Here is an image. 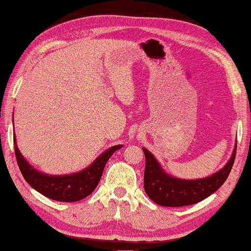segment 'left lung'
Wrapping results in <instances>:
<instances>
[{
	"mask_svg": "<svg viewBox=\"0 0 251 251\" xmlns=\"http://www.w3.org/2000/svg\"><path fill=\"white\" fill-rule=\"evenodd\" d=\"M146 165L144 187L148 197L157 205L180 207L194 205L214 194L227 179L233 166L237 144L226 164L212 176L201 179H180L165 172L159 162L150 151L143 147Z\"/></svg>",
	"mask_w": 251,
	"mask_h": 251,
	"instance_id": "obj_1",
	"label": "left lung"
}]
</instances>
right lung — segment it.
Returning a JSON list of instances; mask_svg holds the SVG:
<instances>
[{"mask_svg":"<svg viewBox=\"0 0 251 251\" xmlns=\"http://www.w3.org/2000/svg\"><path fill=\"white\" fill-rule=\"evenodd\" d=\"M13 143L18 165L29 186L47 198L65 202L78 201L88 197L99 184L108 158L114 154L115 151L123 147V145L112 146L101 152L89 166L79 172L63 174V176H52V174L43 173L29 164L18 148L16 134L13 136Z\"/></svg>","mask_w":251,"mask_h":251,"instance_id":"obj_1","label":"right lung"}]
</instances>
